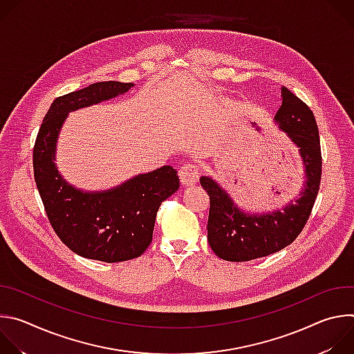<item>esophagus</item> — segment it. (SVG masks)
<instances>
[{
	"label": "esophagus",
	"mask_w": 354,
	"mask_h": 354,
	"mask_svg": "<svg viewBox=\"0 0 354 354\" xmlns=\"http://www.w3.org/2000/svg\"><path fill=\"white\" fill-rule=\"evenodd\" d=\"M179 178L182 185H194L198 180V168L194 164H185L179 169Z\"/></svg>",
	"instance_id": "1"
}]
</instances>
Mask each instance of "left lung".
I'll return each instance as SVG.
<instances>
[{
    "mask_svg": "<svg viewBox=\"0 0 354 354\" xmlns=\"http://www.w3.org/2000/svg\"><path fill=\"white\" fill-rule=\"evenodd\" d=\"M274 123L298 149L306 182L294 200L280 210L245 212L212 176L200 185L210 196L207 239L214 254L230 262L268 257L290 245L304 228L319 190L322 157L318 126L313 111L286 86Z\"/></svg>",
    "mask_w": 354,
    "mask_h": 354,
    "instance_id": "8db88e82",
    "label": "left lung"
}]
</instances>
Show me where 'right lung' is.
I'll return each instance as SVG.
<instances>
[{
    "label": "right lung",
    "mask_w": 354,
    "mask_h": 354,
    "mask_svg": "<svg viewBox=\"0 0 354 354\" xmlns=\"http://www.w3.org/2000/svg\"><path fill=\"white\" fill-rule=\"evenodd\" d=\"M133 86L105 81L56 97L36 137L33 172L46 214L59 238L82 258L115 263L142 255L153 241L161 203L179 189L178 172L171 165L100 192L70 185L57 169V140L68 113L113 99Z\"/></svg>",
    "instance_id": "obj_1"
}]
</instances>
